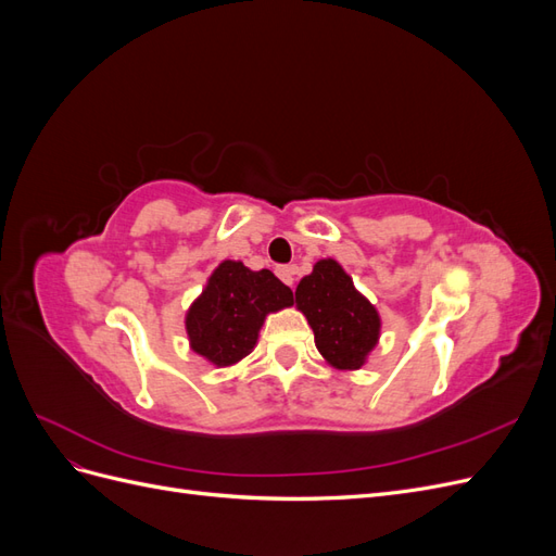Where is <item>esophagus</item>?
I'll return each mask as SVG.
<instances>
[{"label":"esophagus","instance_id":"1","mask_svg":"<svg viewBox=\"0 0 556 556\" xmlns=\"http://www.w3.org/2000/svg\"><path fill=\"white\" fill-rule=\"evenodd\" d=\"M278 278L285 282V285H294V276H296V266H278Z\"/></svg>","mask_w":556,"mask_h":556}]
</instances>
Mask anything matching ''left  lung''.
Returning <instances> with one entry per match:
<instances>
[{
  "label": "left lung",
  "instance_id": "8db88e82",
  "mask_svg": "<svg viewBox=\"0 0 556 556\" xmlns=\"http://www.w3.org/2000/svg\"><path fill=\"white\" fill-rule=\"evenodd\" d=\"M296 308L306 315L319 355L339 371H357L380 339V315L345 268L327 257L296 285Z\"/></svg>",
  "mask_w": 556,
  "mask_h": 556
}]
</instances>
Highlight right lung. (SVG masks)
I'll use <instances>...</instances> for the list:
<instances>
[{"instance_id":"right-lung-1","label":"right lung","mask_w":556,"mask_h":556,"mask_svg":"<svg viewBox=\"0 0 556 556\" xmlns=\"http://www.w3.org/2000/svg\"><path fill=\"white\" fill-rule=\"evenodd\" d=\"M292 304V290L268 268L250 271L243 262L225 260L185 313L190 348L217 368L237 364L257 345L266 315Z\"/></svg>"}]
</instances>
